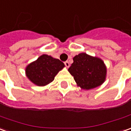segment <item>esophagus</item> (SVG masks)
<instances>
[{"label":"esophagus","mask_w":131,"mask_h":131,"mask_svg":"<svg viewBox=\"0 0 131 131\" xmlns=\"http://www.w3.org/2000/svg\"><path fill=\"white\" fill-rule=\"evenodd\" d=\"M64 64H65V66H66L67 68H68L69 66H70V63H69V62H68V61H66V62H64Z\"/></svg>","instance_id":"obj_1"}]
</instances>
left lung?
I'll return each mask as SVG.
<instances>
[{"mask_svg":"<svg viewBox=\"0 0 131 131\" xmlns=\"http://www.w3.org/2000/svg\"><path fill=\"white\" fill-rule=\"evenodd\" d=\"M73 60L68 71L81 88L91 89L104 82L107 69L102 60L84 52L76 55Z\"/></svg>","mask_w":131,"mask_h":131,"instance_id":"obj_1","label":"left lung"}]
</instances>
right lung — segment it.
I'll use <instances>...</instances> for the list:
<instances>
[{"instance_id":"add662e5","label":"right lung","mask_w":131,"mask_h":131,"mask_svg":"<svg viewBox=\"0 0 131 131\" xmlns=\"http://www.w3.org/2000/svg\"><path fill=\"white\" fill-rule=\"evenodd\" d=\"M65 65L60 60L42 55L26 68L27 76L37 86H45L52 82Z\"/></svg>"}]
</instances>
